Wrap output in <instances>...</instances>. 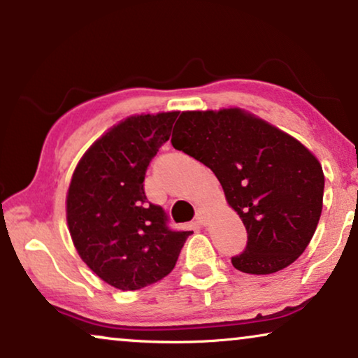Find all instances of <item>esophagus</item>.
<instances>
[{
	"instance_id": "esophagus-1",
	"label": "esophagus",
	"mask_w": 358,
	"mask_h": 358,
	"mask_svg": "<svg viewBox=\"0 0 358 358\" xmlns=\"http://www.w3.org/2000/svg\"><path fill=\"white\" fill-rule=\"evenodd\" d=\"M207 215H205L202 210H199L197 215H195V224H199V227H205L207 224Z\"/></svg>"
}]
</instances>
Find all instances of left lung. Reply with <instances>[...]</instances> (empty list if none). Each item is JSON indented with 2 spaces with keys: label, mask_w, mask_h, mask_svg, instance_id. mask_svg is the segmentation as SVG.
<instances>
[{
  "label": "left lung",
  "mask_w": 358,
  "mask_h": 358,
  "mask_svg": "<svg viewBox=\"0 0 358 358\" xmlns=\"http://www.w3.org/2000/svg\"><path fill=\"white\" fill-rule=\"evenodd\" d=\"M171 143L213 171L243 220L248 244L231 257L234 268L267 275L301 256L324 194L322 168L306 146L238 107L182 112Z\"/></svg>",
  "instance_id": "8db88e82"
}]
</instances>
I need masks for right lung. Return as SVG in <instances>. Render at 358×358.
I'll list each match as a JSON object with an SVG mask.
<instances>
[{
	"mask_svg": "<svg viewBox=\"0 0 358 358\" xmlns=\"http://www.w3.org/2000/svg\"><path fill=\"white\" fill-rule=\"evenodd\" d=\"M178 112L131 115L83 155L66 195V222L86 266L119 290H140L173 271L192 231H174L143 180Z\"/></svg>",
	"mask_w": 358,
	"mask_h": 358,
	"instance_id": "add662e5",
	"label": "right lung"
}]
</instances>
